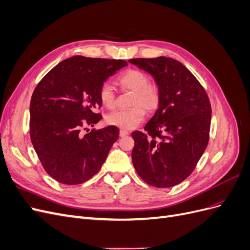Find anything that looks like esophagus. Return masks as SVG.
<instances>
[{
	"label": "esophagus",
	"mask_w": 250,
	"mask_h": 250,
	"mask_svg": "<svg viewBox=\"0 0 250 250\" xmlns=\"http://www.w3.org/2000/svg\"><path fill=\"white\" fill-rule=\"evenodd\" d=\"M129 134V132H128L127 130H124V129H121L120 130V137H126V135Z\"/></svg>",
	"instance_id": "34e87169"
}]
</instances>
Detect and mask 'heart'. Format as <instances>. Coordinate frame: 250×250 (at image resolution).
<instances>
[{
  "label": "heart",
  "instance_id": "heart-1",
  "mask_svg": "<svg viewBox=\"0 0 250 250\" xmlns=\"http://www.w3.org/2000/svg\"><path fill=\"white\" fill-rule=\"evenodd\" d=\"M120 85L132 90L131 105L134 107L130 109H118L110 112L106 117V122L109 125L116 126L121 129L130 130L137 127L145 117V110L153 111L160 105V90L150 83V78L146 73L140 70H128L120 75L118 78ZM99 98L105 107L111 108L115 105V90L108 82L101 85Z\"/></svg>",
  "mask_w": 250,
  "mask_h": 250
}]
</instances>
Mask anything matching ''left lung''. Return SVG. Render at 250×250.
Here are the masks:
<instances>
[{"instance_id":"8db88e82","label":"left lung","mask_w":250,"mask_h":250,"mask_svg":"<svg viewBox=\"0 0 250 250\" xmlns=\"http://www.w3.org/2000/svg\"><path fill=\"white\" fill-rule=\"evenodd\" d=\"M154 78L160 105L134 131L132 164L140 177L156 188H171L194 171L208 143L211 108L206 90L187 67L170 57L128 60Z\"/></svg>"}]
</instances>
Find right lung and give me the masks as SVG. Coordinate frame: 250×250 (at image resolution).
Here are the masks:
<instances>
[{
	"mask_svg": "<svg viewBox=\"0 0 250 250\" xmlns=\"http://www.w3.org/2000/svg\"><path fill=\"white\" fill-rule=\"evenodd\" d=\"M126 65L125 60L73 56L53 67L35 87L30 138L43 169L58 183H84L106 160L119 138L118 128L107 126L85 134L82 130L101 120L95 112L102 105L100 87Z\"/></svg>",
	"mask_w": 250,
	"mask_h": 250,
	"instance_id": "right-lung-1",
	"label": "right lung"
}]
</instances>
